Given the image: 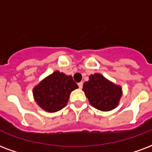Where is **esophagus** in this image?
<instances>
[{
	"mask_svg": "<svg viewBox=\"0 0 152 152\" xmlns=\"http://www.w3.org/2000/svg\"><path fill=\"white\" fill-rule=\"evenodd\" d=\"M78 86L80 88H83V82H80V83H78Z\"/></svg>",
	"mask_w": 152,
	"mask_h": 152,
	"instance_id": "obj_1",
	"label": "esophagus"
}]
</instances>
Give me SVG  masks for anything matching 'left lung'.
Segmentation results:
<instances>
[{
	"instance_id": "left-lung-1",
	"label": "left lung",
	"mask_w": 152,
	"mask_h": 152,
	"mask_svg": "<svg viewBox=\"0 0 152 152\" xmlns=\"http://www.w3.org/2000/svg\"><path fill=\"white\" fill-rule=\"evenodd\" d=\"M83 91L91 106L103 112L117 107L122 96L121 87L99 73L89 76V80L84 83Z\"/></svg>"
}]
</instances>
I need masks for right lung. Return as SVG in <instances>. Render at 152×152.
<instances>
[{"instance_id": "right-lung-1", "label": "right lung", "mask_w": 152, "mask_h": 152, "mask_svg": "<svg viewBox=\"0 0 152 152\" xmlns=\"http://www.w3.org/2000/svg\"><path fill=\"white\" fill-rule=\"evenodd\" d=\"M78 88L72 76L59 71L44 79L33 88L35 101L42 109L56 112L65 107L72 91Z\"/></svg>"}]
</instances>
